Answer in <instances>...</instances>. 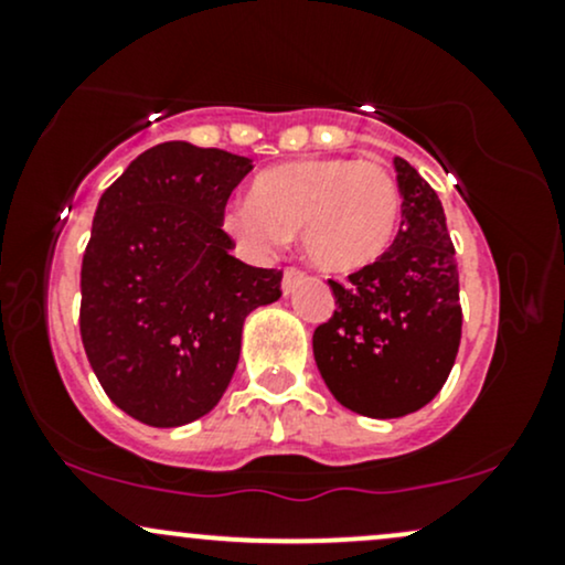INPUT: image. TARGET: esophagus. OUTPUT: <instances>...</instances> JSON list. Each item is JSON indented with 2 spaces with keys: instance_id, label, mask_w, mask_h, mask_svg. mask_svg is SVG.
Segmentation results:
<instances>
[{
  "instance_id": "34e87169",
  "label": "esophagus",
  "mask_w": 565,
  "mask_h": 565,
  "mask_svg": "<svg viewBox=\"0 0 565 565\" xmlns=\"http://www.w3.org/2000/svg\"><path fill=\"white\" fill-rule=\"evenodd\" d=\"M300 278H302V270L300 268H287V270H284V278H281L284 295H289V291L295 289V284L300 281Z\"/></svg>"
}]
</instances>
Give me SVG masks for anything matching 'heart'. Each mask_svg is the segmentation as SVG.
<instances>
[{
  "label": "heart",
  "instance_id": "obj_1",
  "mask_svg": "<svg viewBox=\"0 0 565 565\" xmlns=\"http://www.w3.org/2000/svg\"><path fill=\"white\" fill-rule=\"evenodd\" d=\"M249 199L223 210L231 238L252 255H270L300 231L302 255L337 276L377 263L401 220L398 183L377 161H287L265 170Z\"/></svg>",
  "mask_w": 565,
  "mask_h": 565
}]
</instances>
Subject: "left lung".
Instances as JSON below:
<instances>
[{
    "label": "left lung",
    "instance_id": "1",
    "mask_svg": "<svg viewBox=\"0 0 565 565\" xmlns=\"http://www.w3.org/2000/svg\"><path fill=\"white\" fill-rule=\"evenodd\" d=\"M401 228L377 263L348 284L329 278L334 313L313 332V355L342 406L374 419L436 398L462 337L459 270L438 193L395 159Z\"/></svg>",
    "mask_w": 565,
    "mask_h": 565
}]
</instances>
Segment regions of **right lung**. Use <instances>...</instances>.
Returning a JSON list of instances; mask_svg holds the SVG:
<instances>
[{
    "mask_svg": "<svg viewBox=\"0 0 565 565\" xmlns=\"http://www.w3.org/2000/svg\"><path fill=\"white\" fill-rule=\"evenodd\" d=\"M249 172L252 159L220 148L159 142L97 201L79 332L103 391L142 425L212 412L236 372L244 319L281 297V270L236 260L220 223Z\"/></svg>",
    "mask_w": 565,
    "mask_h": 565,
    "instance_id": "1",
    "label": "right lung"
}]
</instances>
